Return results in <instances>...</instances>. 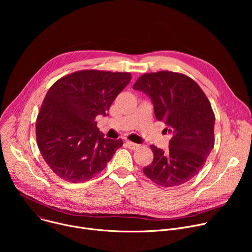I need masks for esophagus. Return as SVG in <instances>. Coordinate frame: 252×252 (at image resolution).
<instances>
[{
  "instance_id": "1",
  "label": "esophagus",
  "mask_w": 252,
  "mask_h": 252,
  "mask_svg": "<svg viewBox=\"0 0 252 252\" xmlns=\"http://www.w3.org/2000/svg\"><path fill=\"white\" fill-rule=\"evenodd\" d=\"M125 143H126V146L128 149H130V150H137V149L140 148V146L137 145V143H134V142L129 141V140H126Z\"/></svg>"
}]
</instances>
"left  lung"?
Wrapping results in <instances>:
<instances>
[{"instance_id": "8db88e82", "label": "left lung", "mask_w": 252, "mask_h": 252, "mask_svg": "<svg viewBox=\"0 0 252 252\" xmlns=\"http://www.w3.org/2000/svg\"><path fill=\"white\" fill-rule=\"evenodd\" d=\"M132 89L152 98L157 120L171 134L166 152L151 146L154 160L143 173L164 188L186 184L203 167L214 146L215 117L208 98L192 79L168 70L143 74Z\"/></svg>"}]
</instances>
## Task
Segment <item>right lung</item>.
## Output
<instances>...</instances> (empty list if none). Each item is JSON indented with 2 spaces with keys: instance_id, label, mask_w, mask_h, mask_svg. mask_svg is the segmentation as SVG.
<instances>
[{
  "instance_id": "right-lung-1",
  "label": "right lung",
  "mask_w": 252,
  "mask_h": 252,
  "mask_svg": "<svg viewBox=\"0 0 252 252\" xmlns=\"http://www.w3.org/2000/svg\"><path fill=\"white\" fill-rule=\"evenodd\" d=\"M130 80L129 73L84 69L61 78L48 91L35 137L43 158L63 181H90L123 146L121 138L103 136L95 118L106 116Z\"/></svg>"
}]
</instances>
